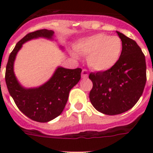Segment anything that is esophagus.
Instances as JSON below:
<instances>
[{
	"label": "esophagus",
	"mask_w": 153,
	"mask_h": 153,
	"mask_svg": "<svg viewBox=\"0 0 153 153\" xmlns=\"http://www.w3.org/2000/svg\"><path fill=\"white\" fill-rule=\"evenodd\" d=\"M88 71H86V69H83L82 71V73H81V75H82V79H86L87 77H88Z\"/></svg>",
	"instance_id": "1"
}]
</instances>
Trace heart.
Wrapping results in <instances>:
<instances>
[{"label":"heart","instance_id":"obj_1","mask_svg":"<svg viewBox=\"0 0 153 153\" xmlns=\"http://www.w3.org/2000/svg\"><path fill=\"white\" fill-rule=\"evenodd\" d=\"M122 42L118 36L99 33L82 39L75 50L82 55H87L89 67L98 71L111 69L118 62L122 53ZM76 56L75 54H73Z\"/></svg>","mask_w":153,"mask_h":153}]
</instances>
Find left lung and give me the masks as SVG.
<instances>
[{
  "label": "left lung",
  "mask_w": 153,
  "mask_h": 153,
  "mask_svg": "<svg viewBox=\"0 0 153 153\" xmlns=\"http://www.w3.org/2000/svg\"><path fill=\"white\" fill-rule=\"evenodd\" d=\"M123 48L118 62L113 68L95 73L90 92L91 104L107 115L122 114L133 108L142 95L146 83L145 56L133 39L117 32Z\"/></svg>",
  "instance_id": "8db88e82"
}]
</instances>
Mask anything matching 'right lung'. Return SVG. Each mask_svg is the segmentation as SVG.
I'll use <instances>...</instances> for the list:
<instances>
[{
  "label": "right lung",
  "mask_w": 153,
  "mask_h": 153,
  "mask_svg": "<svg viewBox=\"0 0 153 153\" xmlns=\"http://www.w3.org/2000/svg\"><path fill=\"white\" fill-rule=\"evenodd\" d=\"M53 34L51 30L40 29L26 35L16 44L6 66L5 82L10 95L23 114L38 122H48L59 116L66 105L70 91L81 79V68L58 67L50 80L38 88L25 89L19 84L13 72V63L22 44L38 37L51 39Z\"/></svg>",
  "instance_id": "add662e5"
}]
</instances>
